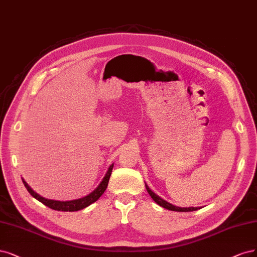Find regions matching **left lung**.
<instances>
[{"label":"left lung","mask_w":257,"mask_h":257,"mask_svg":"<svg viewBox=\"0 0 257 257\" xmlns=\"http://www.w3.org/2000/svg\"><path fill=\"white\" fill-rule=\"evenodd\" d=\"M146 188H147V190H148L150 196H151V198L157 203V204H158L159 206H162V207L166 208V209L173 210V211H193V210H197V209L200 208V207H179V206L172 205V204H170L169 202H167V201H165L164 199H162L161 197H158L156 193H154L151 189L149 188V186H148L147 184H146Z\"/></svg>","instance_id":"1"}]
</instances>
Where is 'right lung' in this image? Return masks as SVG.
Returning a JSON list of instances; mask_svg holds the SVG:
<instances>
[{
    "label": "right lung",
    "instance_id": "add662e5",
    "mask_svg": "<svg viewBox=\"0 0 257 257\" xmlns=\"http://www.w3.org/2000/svg\"><path fill=\"white\" fill-rule=\"evenodd\" d=\"M112 168H113V165H110L107 172H106L105 176L103 178L102 182L91 193H89L88 196H86L84 198L77 199V200H72V201H56V200L46 199V198L39 196L37 192H35L28 185V183H26L23 179H22V182L25 186V188L28 189V191L32 194V196L35 199H37L39 202H41L42 204H44L46 206H48L52 209H54V210H60V211H77V210H81V209H83L87 206H89L90 204H92L93 202H95L102 196L104 191L106 190V188H107V185H108V181H109V178L111 175Z\"/></svg>",
    "mask_w": 257,
    "mask_h": 257
}]
</instances>
